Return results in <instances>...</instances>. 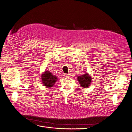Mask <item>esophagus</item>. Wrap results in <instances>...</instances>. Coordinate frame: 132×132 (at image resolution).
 I'll list each match as a JSON object with an SVG mask.
<instances>
[{"instance_id": "obj_1", "label": "esophagus", "mask_w": 132, "mask_h": 132, "mask_svg": "<svg viewBox=\"0 0 132 132\" xmlns=\"http://www.w3.org/2000/svg\"><path fill=\"white\" fill-rule=\"evenodd\" d=\"M64 75V77L66 78H69L70 77V74H65Z\"/></svg>"}]
</instances>
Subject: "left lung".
<instances>
[{
	"mask_svg": "<svg viewBox=\"0 0 132 132\" xmlns=\"http://www.w3.org/2000/svg\"><path fill=\"white\" fill-rule=\"evenodd\" d=\"M77 79L80 86L85 88H87L90 85L92 80L91 77L88 73L79 76Z\"/></svg>",
	"mask_w": 132,
	"mask_h": 132,
	"instance_id": "obj_1",
	"label": "left lung"
}]
</instances>
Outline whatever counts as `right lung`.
Masks as SVG:
<instances>
[{
	"label": "right lung",
	"mask_w": 132,
	"mask_h": 132,
	"mask_svg": "<svg viewBox=\"0 0 132 132\" xmlns=\"http://www.w3.org/2000/svg\"><path fill=\"white\" fill-rule=\"evenodd\" d=\"M41 79L43 84L47 88H51V87H52L57 80V77L51 73L50 71L48 70H46L42 74Z\"/></svg>",
	"instance_id": "add662e5"
}]
</instances>
